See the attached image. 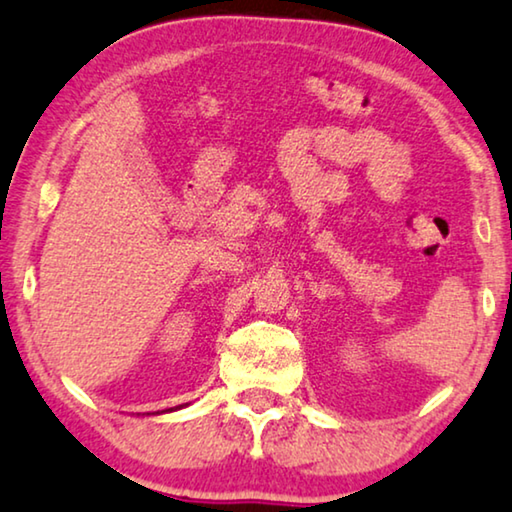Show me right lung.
Wrapping results in <instances>:
<instances>
[{
	"label": "right lung",
	"mask_w": 512,
	"mask_h": 512,
	"mask_svg": "<svg viewBox=\"0 0 512 512\" xmlns=\"http://www.w3.org/2000/svg\"><path fill=\"white\" fill-rule=\"evenodd\" d=\"M178 408H181V406H178ZM162 413H167V410H162Z\"/></svg>",
	"instance_id": "1"
}]
</instances>
